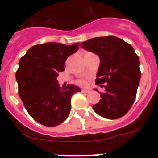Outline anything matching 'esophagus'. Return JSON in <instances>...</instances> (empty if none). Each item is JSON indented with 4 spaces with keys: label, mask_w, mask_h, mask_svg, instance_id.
I'll use <instances>...</instances> for the list:
<instances>
[{
    "label": "esophagus",
    "mask_w": 158,
    "mask_h": 158,
    "mask_svg": "<svg viewBox=\"0 0 158 158\" xmlns=\"http://www.w3.org/2000/svg\"><path fill=\"white\" fill-rule=\"evenodd\" d=\"M81 92L82 93H89V89H82Z\"/></svg>",
    "instance_id": "esophagus-1"
}]
</instances>
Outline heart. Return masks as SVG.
I'll return each mask as SVG.
<instances>
[{
  "label": "heart",
  "mask_w": 158,
  "mask_h": 158,
  "mask_svg": "<svg viewBox=\"0 0 158 158\" xmlns=\"http://www.w3.org/2000/svg\"><path fill=\"white\" fill-rule=\"evenodd\" d=\"M76 83L78 85H85L86 84V81L84 79H78V80L76 81Z\"/></svg>",
  "instance_id": "heart-1"
}]
</instances>
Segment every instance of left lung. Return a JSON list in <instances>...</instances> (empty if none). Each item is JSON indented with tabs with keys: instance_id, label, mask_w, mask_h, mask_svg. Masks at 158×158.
Here are the masks:
<instances>
[{
	"instance_id": "obj_1",
	"label": "left lung",
	"mask_w": 158,
	"mask_h": 158,
	"mask_svg": "<svg viewBox=\"0 0 158 158\" xmlns=\"http://www.w3.org/2000/svg\"><path fill=\"white\" fill-rule=\"evenodd\" d=\"M81 47L100 57L96 85L104 87L95 112L109 119L124 116L133 105L141 77L139 56L129 43L115 36L96 37L82 42ZM97 91V90H96Z\"/></svg>"
}]
</instances>
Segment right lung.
I'll return each instance as SVG.
<instances>
[{
  "label": "right lung",
  "instance_id": "1",
  "mask_svg": "<svg viewBox=\"0 0 158 158\" xmlns=\"http://www.w3.org/2000/svg\"><path fill=\"white\" fill-rule=\"evenodd\" d=\"M78 50L58 43L35 45L20 58L16 73L19 96L29 115L43 126H58L68 118L71 96L80 88L58 85V72L65 70L67 58Z\"/></svg>",
  "mask_w": 158,
  "mask_h": 158
}]
</instances>
